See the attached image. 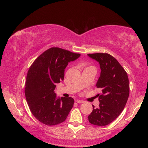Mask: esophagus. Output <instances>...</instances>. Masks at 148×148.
I'll return each instance as SVG.
<instances>
[{
    "instance_id": "34e87169",
    "label": "esophagus",
    "mask_w": 148,
    "mask_h": 148,
    "mask_svg": "<svg viewBox=\"0 0 148 148\" xmlns=\"http://www.w3.org/2000/svg\"><path fill=\"white\" fill-rule=\"evenodd\" d=\"M75 102L77 103H84V101L83 100H75Z\"/></svg>"
}]
</instances>
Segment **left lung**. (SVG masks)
Listing matches in <instances>:
<instances>
[{
    "instance_id": "1",
    "label": "left lung",
    "mask_w": 148,
    "mask_h": 148,
    "mask_svg": "<svg viewBox=\"0 0 148 148\" xmlns=\"http://www.w3.org/2000/svg\"><path fill=\"white\" fill-rule=\"evenodd\" d=\"M88 55L99 62L100 77L96 87L102 90L98 94L99 107L88 116L89 122L93 125L105 126L118 117L125 107L130 94L128 77L119 62L108 53H97Z\"/></svg>"
}]
</instances>
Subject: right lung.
Listing matches in <instances>:
<instances>
[{
  "label": "right lung",
  "mask_w": 148,
  "mask_h": 148,
  "mask_svg": "<svg viewBox=\"0 0 148 148\" xmlns=\"http://www.w3.org/2000/svg\"><path fill=\"white\" fill-rule=\"evenodd\" d=\"M80 54L59 47H51L39 56L30 66L25 83V97L35 118L46 125L65 121L73 107L71 97L57 98L56 84L64 79L65 69Z\"/></svg>",
  "instance_id": "1"
}]
</instances>
